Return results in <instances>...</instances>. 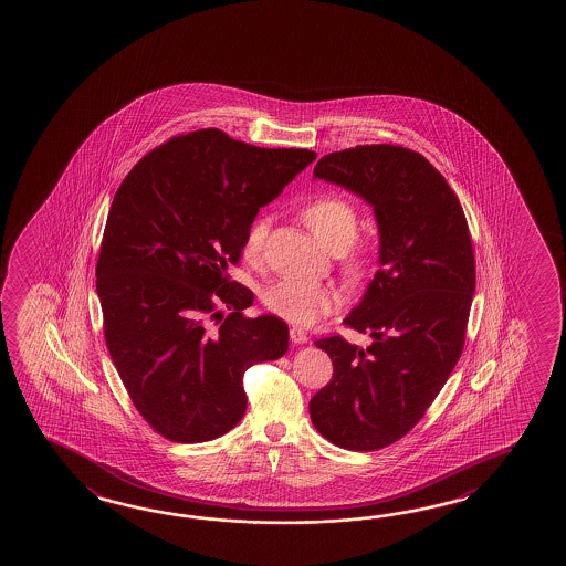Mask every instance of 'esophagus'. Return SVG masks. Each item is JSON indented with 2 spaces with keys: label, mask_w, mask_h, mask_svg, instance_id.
<instances>
[{
  "label": "esophagus",
  "mask_w": 566,
  "mask_h": 566,
  "mask_svg": "<svg viewBox=\"0 0 566 566\" xmlns=\"http://www.w3.org/2000/svg\"><path fill=\"white\" fill-rule=\"evenodd\" d=\"M290 339H292V343L300 345V343L307 342V334L302 327H290Z\"/></svg>",
  "instance_id": "obj_1"
}]
</instances>
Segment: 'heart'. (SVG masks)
Instances as JSON below:
<instances>
[{"label":"heart","mask_w":566,"mask_h":566,"mask_svg":"<svg viewBox=\"0 0 566 566\" xmlns=\"http://www.w3.org/2000/svg\"><path fill=\"white\" fill-rule=\"evenodd\" d=\"M302 217L329 251L344 252L357 239L359 213L355 205L343 197H315L314 201H310L302 209ZM269 227L270 219L266 214H260L249 224L242 242V251L249 259H256L264 249ZM342 266L347 279L353 282L361 280L369 269V256L365 251H348L343 254ZM262 302L272 314L280 315L292 324L310 325L334 310L337 294L334 287L324 282L284 279L264 292Z\"/></svg>","instance_id":"heart-1"}]
</instances>
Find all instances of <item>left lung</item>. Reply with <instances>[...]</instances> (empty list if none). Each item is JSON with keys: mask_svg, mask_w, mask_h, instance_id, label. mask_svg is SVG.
I'll return each mask as SVG.
<instances>
[{"mask_svg": "<svg viewBox=\"0 0 566 566\" xmlns=\"http://www.w3.org/2000/svg\"><path fill=\"white\" fill-rule=\"evenodd\" d=\"M314 177L363 197L379 224L380 269L343 319L373 343L315 342L332 357L334 377L310 400L319 434L369 452L410 432L454 371L475 290L472 239L452 187L412 149L334 151Z\"/></svg>", "mask_w": 566, "mask_h": 566, "instance_id": "8db88e82", "label": "left lung"}]
</instances>
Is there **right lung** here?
I'll list each match as a JSON object with an SVG mask.
<instances>
[{
  "instance_id": "add662e5",
  "label": "right lung",
  "mask_w": 566,
  "mask_h": 566,
  "mask_svg": "<svg viewBox=\"0 0 566 566\" xmlns=\"http://www.w3.org/2000/svg\"><path fill=\"white\" fill-rule=\"evenodd\" d=\"M314 159L207 128L151 149L114 195L96 264L104 339L134 407L167 440L237 427L244 371L287 352V325L244 317L254 294L227 270L260 207Z\"/></svg>"
}]
</instances>
